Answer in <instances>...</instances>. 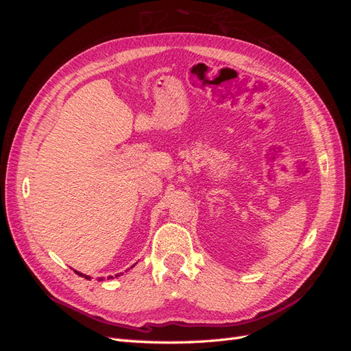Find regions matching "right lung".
<instances>
[{"instance_id": "1", "label": "right lung", "mask_w": 351, "mask_h": 351, "mask_svg": "<svg viewBox=\"0 0 351 351\" xmlns=\"http://www.w3.org/2000/svg\"><path fill=\"white\" fill-rule=\"evenodd\" d=\"M74 272H76L77 275H80V277H84V278H86V280H90V277H88V275H84V274H82V272H77V271H74ZM115 277H117V275H115ZM110 278H112V277H110Z\"/></svg>"}]
</instances>
